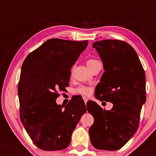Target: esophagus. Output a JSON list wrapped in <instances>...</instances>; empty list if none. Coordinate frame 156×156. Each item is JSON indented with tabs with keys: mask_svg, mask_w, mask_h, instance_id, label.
I'll list each match as a JSON object with an SVG mask.
<instances>
[{
	"mask_svg": "<svg viewBox=\"0 0 156 156\" xmlns=\"http://www.w3.org/2000/svg\"><path fill=\"white\" fill-rule=\"evenodd\" d=\"M83 99H84V102H85V104L87 103V101H88V98L87 97H83Z\"/></svg>",
	"mask_w": 156,
	"mask_h": 156,
	"instance_id": "obj_1",
	"label": "esophagus"
}]
</instances>
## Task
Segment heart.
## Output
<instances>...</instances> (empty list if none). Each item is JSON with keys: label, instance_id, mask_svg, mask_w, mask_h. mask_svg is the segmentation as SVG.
<instances>
[{"label": "heart", "instance_id": "b5f03b06", "mask_svg": "<svg viewBox=\"0 0 156 156\" xmlns=\"http://www.w3.org/2000/svg\"><path fill=\"white\" fill-rule=\"evenodd\" d=\"M97 62H99V61L97 60V59H89L87 61V66H88L89 68H91V66H93L95 63H97ZM91 91H92V89H91V88H90V87H89L83 86V85L78 87L77 88H76L74 90V92L75 94H82L84 96L89 95L91 93Z\"/></svg>", "mask_w": 156, "mask_h": 156}]
</instances>
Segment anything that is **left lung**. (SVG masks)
Returning <instances> with one entry per match:
<instances>
[{"label": "left lung", "instance_id": "left-lung-1", "mask_svg": "<svg viewBox=\"0 0 156 156\" xmlns=\"http://www.w3.org/2000/svg\"><path fill=\"white\" fill-rule=\"evenodd\" d=\"M104 72L95 89V97L114 104L109 111L96 102H87L94 117L89 133L92 146L99 150L116 151L137 131L142 106L146 101V75L135 50L118 40L94 42Z\"/></svg>", "mask_w": 156, "mask_h": 156}]
</instances>
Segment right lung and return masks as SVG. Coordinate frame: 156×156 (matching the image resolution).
Segmentation results:
<instances>
[{
    "mask_svg": "<svg viewBox=\"0 0 156 156\" xmlns=\"http://www.w3.org/2000/svg\"><path fill=\"white\" fill-rule=\"evenodd\" d=\"M88 42L52 38L23 62L18 89L20 120L34 144L42 150L67 148L86 112L81 96L72 99L65 108L57 105L56 99L69 86L70 69Z\"/></svg>",
    "mask_w": 156,
    "mask_h": 156,
    "instance_id": "1",
    "label": "right lung"
}]
</instances>
